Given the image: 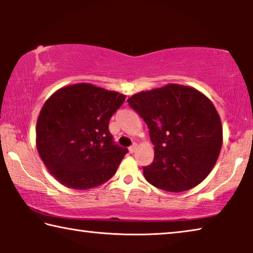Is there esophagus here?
I'll list each match as a JSON object with an SVG mask.
<instances>
[{"instance_id":"esophagus-1","label":"esophagus","mask_w":253,"mask_h":253,"mask_svg":"<svg viewBox=\"0 0 253 253\" xmlns=\"http://www.w3.org/2000/svg\"><path fill=\"white\" fill-rule=\"evenodd\" d=\"M136 149H137V144H134V145H132V146L129 147V153H131V154L135 153Z\"/></svg>"}]
</instances>
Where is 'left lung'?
Listing matches in <instances>:
<instances>
[{
  "label": "left lung",
  "mask_w": 253,
  "mask_h": 253,
  "mask_svg": "<svg viewBox=\"0 0 253 253\" xmlns=\"http://www.w3.org/2000/svg\"><path fill=\"white\" fill-rule=\"evenodd\" d=\"M127 101L147 124L154 145V161L143 168L147 182L177 193L205 179L223 142L213 102L198 89L177 84L140 91Z\"/></svg>",
  "instance_id": "1"
}]
</instances>
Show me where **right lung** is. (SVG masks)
<instances>
[{
  "mask_svg": "<svg viewBox=\"0 0 253 253\" xmlns=\"http://www.w3.org/2000/svg\"><path fill=\"white\" fill-rule=\"evenodd\" d=\"M126 96L87 83L53 92L37 122V149L59 183L88 190L116 173L128 149L113 142L108 126Z\"/></svg>",
  "mask_w": 253,
  "mask_h": 253,
  "instance_id": "add662e5",
  "label": "right lung"
}]
</instances>
